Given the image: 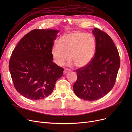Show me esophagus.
Instances as JSON below:
<instances>
[{"label": "esophagus", "instance_id": "esophagus-1", "mask_svg": "<svg viewBox=\"0 0 132 132\" xmlns=\"http://www.w3.org/2000/svg\"><path fill=\"white\" fill-rule=\"evenodd\" d=\"M70 70H68V69H65V70L64 71V74H67L68 72H70Z\"/></svg>", "mask_w": 132, "mask_h": 132}]
</instances>
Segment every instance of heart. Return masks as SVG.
<instances>
[{
  "mask_svg": "<svg viewBox=\"0 0 132 132\" xmlns=\"http://www.w3.org/2000/svg\"><path fill=\"white\" fill-rule=\"evenodd\" d=\"M96 42L91 34L74 31L62 35L52 48L55 63L62 66L67 60L69 65L85 67L93 60L96 52Z\"/></svg>",
  "mask_w": 132,
  "mask_h": 132,
  "instance_id": "1",
  "label": "heart"
}]
</instances>
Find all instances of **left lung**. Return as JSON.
I'll return each mask as SVG.
<instances>
[{
  "instance_id": "obj_1",
  "label": "left lung",
  "mask_w": 132,
  "mask_h": 132,
  "mask_svg": "<svg viewBox=\"0 0 132 132\" xmlns=\"http://www.w3.org/2000/svg\"><path fill=\"white\" fill-rule=\"evenodd\" d=\"M96 42L95 56L88 65L75 70L78 79L73 90L78 97L95 101L102 98L113 88L120 67L118 51L107 34L93 30Z\"/></svg>"
}]
</instances>
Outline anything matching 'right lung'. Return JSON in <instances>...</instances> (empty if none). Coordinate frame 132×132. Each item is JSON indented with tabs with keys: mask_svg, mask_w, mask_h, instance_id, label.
Masks as SVG:
<instances>
[{
	"mask_svg": "<svg viewBox=\"0 0 132 132\" xmlns=\"http://www.w3.org/2000/svg\"><path fill=\"white\" fill-rule=\"evenodd\" d=\"M59 32L34 29L20 40L12 53L9 70L19 93L32 100L43 99L53 92L64 68L53 62L52 48Z\"/></svg>",
	"mask_w": 132,
	"mask_h": 132,
	"instance_id": "obj_1",
	"label": "right lung"
}]
</instances>
